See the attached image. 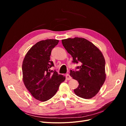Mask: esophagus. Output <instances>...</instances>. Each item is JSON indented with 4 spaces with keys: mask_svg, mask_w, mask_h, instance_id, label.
<instances>
[{
    "mask_svg": "<svg viewBox=\"0 0 126 126\" xmlns=\"http://www.w3.org/2000/svg\"><path fill=\"white\" fill-rule=\"evenodd\" d=\"M66 80H71L72 78L68 74H66Z\"/></svg>",
    "mask_w": 126,
    "mask_h": 126,
    "instance_id": "34e87169",
    "label": "esophagus"
}]
</instances>
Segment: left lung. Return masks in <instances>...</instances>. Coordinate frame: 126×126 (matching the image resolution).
<instances>
[{"label":"left lung","mask_w":126,"mask_h":126,"mask_svg":"<svg viewBox=\"0 0 126 126\" xmlns=\"http://www.w3.org/2000/svg\"><path fill=\"white\" fill-rule=\"evenodd\" d=\"M62 43L73 58L72 63L80 64L77 70H70V76L79 82L75 94L89 99L100 90L106 79L105 60L101 51L87 40L76 37L63 39Z\"/></svg>","instance_id":"obj_1"}]
</instances>
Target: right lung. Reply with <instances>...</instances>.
<instances>
[{"mask_svg": "<svg viewBox=\"0 0 126 126\" xmlns=\"http://www.w3.org/2000/svg\"><path fill=\"white\" fill-rule=\"evenodd\" d=\"M59 40L47 39L37 42L27 52L24 58L22 70L26 88L36 100L45 102L49 100L58 91L65 77L59 75L50 56L52 49Z\"/></svg>", "mask_w": 126, "mask_h": 126, "instance_id": "1", "label": "right lung"}]
</instances>
